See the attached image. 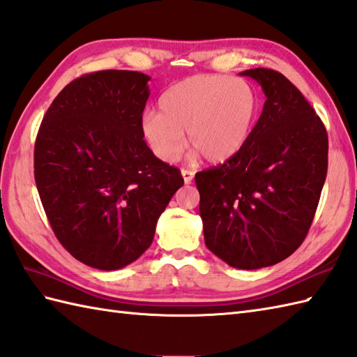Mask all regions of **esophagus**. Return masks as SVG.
Here are the masks:
<instances>
[{
    "label": "esophagus",
    "mask_w": 357,
    "mask_h": 357,
    "mask_svg": "<svg viewBox=\"0 0 357 357\" xmlns=\"http://www.w3.org/2000/svg\"><path fill=\"white\" fill-rule=\"evenodd\" d=\"M181 176H183L185 183L188 185V183H191L192 178H194V171H191V169H181Z\"/></svg>",
    "instance_id": "esophagus-1"
}]
</instances>
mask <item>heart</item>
Returning a JSON list of instances; mask_svg holds the SVG:
<instances>
[{"mask_svg":"<svg viewBox=\"0 0 357 357\" xmlns=\"http://www.w3.org/2000/svg\"><path fill=\"white\" fill-rule=\"evenodd\" d=\"M259 96L240 77L197 75L172 84L158 100L160 113L140 119V134L166 163L188 144L211 163H225L248 144L259 116Z\"/></svg>","mask_w":357,"mask_h":357,"instance_id":"1","label":"heart"}]
</instances>
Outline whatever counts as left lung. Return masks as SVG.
Masks as SVG:
<instances>
[{
	"label": "left lung",
	"instance_id": "obj_1",
	"mask_svg": "<svg viewBox=\"0 0 357 357\" xmlns=\"http://www.w3.org/2000/svg\"><path fill=\"white\" fill-rule=\"evenodd\" d=\"M266 102L252 136L231 160L195 174L204 243L235 268L273 266L308 234L328 168L319 116L280 71L245 70Z\"/></svg>",
	"mask_w": 357,
	"mask_h": 357
}]
</instances>
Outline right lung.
I'll return each instance as SVG.
<instances>
[{
    "label": "right lung",
    "instance_id": "obj_1",
    "mask_svg": "<svg viewBox=\"0 0 357 357\" xmlns=\"http://www.w3.org/2000/svg\"><path fill=\"white\" fill-rule=\"evenodd\" d=\"M149 76L102 70L64 86L35 142V181L54 235L81 263L117 271L153 243L183 177L140 134Z\"/></svg>",
    "mask_w": 357,
    "mask_h": 357
}]
</instances>
